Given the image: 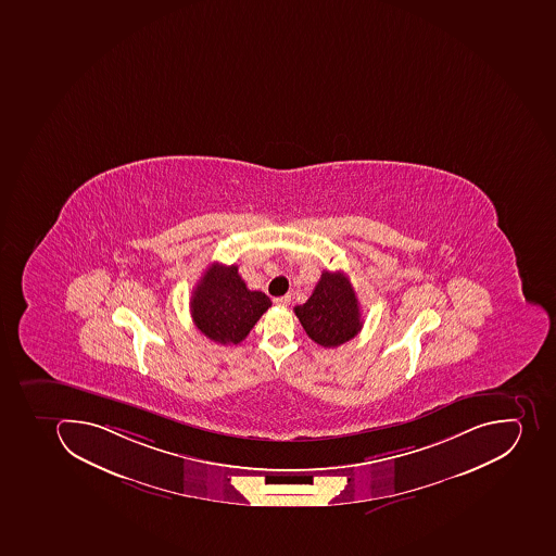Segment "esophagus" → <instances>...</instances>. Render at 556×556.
<instances>
[{
    "label": "esophagus",
    "mask_w": 556,
    "mask_h": 556,
    "mask_svg": "<svg viewBox=\"0 0 556 556\" xmlns=\"http://www.w3.org/2000/svg\"><path fill=\"white\" fill-rule=\"evenodd\" d=\"M275 304H278V306H289L290 295H281V298H276Z\"/></svg>",
    "instance_id": "1"
}]
</instances>
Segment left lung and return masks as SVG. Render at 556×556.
Segmentation results:
<instances>
[{"label": "left lung", "mask_w": 556, "mask_h": 556, "mask_svg": "<svg viewBox=\"0 0 556 556\" xmlns=\"http://www.w3.org/2000/svg\"><path fill=\"white\" fill-rule=\"evenodd\" d=\"M306 334L324 348L346 343L361 332L358 299L343 271H324L306 303L294 307Z\"/></svg>", "instance_id": "1"}]
</instances>
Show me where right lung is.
I'll return each instance as SVG.
<instances>
[{
  "label": "right lung",
  "instance_id": "right-lung-1",
  "mask_svg": "<svg viewBox=\"0 0 556 556\" xmlns=\"http://www.w3.org/2000/svg\"><path fill=\"white\" fill-rule=\"evenodd\" d=\"M271 299L250 290L241 280L238 266L213 262L195 285L190 313L195 327L218 344H238L249 336Z\"/></svg>",
  "mask_w": 556,
  "mask_h": 556
}]
</instances>
